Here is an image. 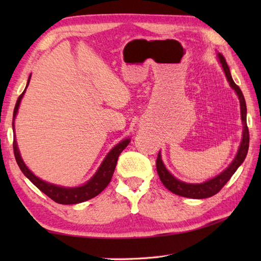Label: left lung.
Masks as SVG:
<instances>
[{
  "label": "left lung",
  "mask_w": 261,
  "mask_h": 261,
  "mask_svg": "<svg viewBox=\"0 0 261 261\" xmlns=\"http://www.w3.org/2000/svg\"><path fill=\"white\" fill-rule=\"evenodd\" d=\"M218 58L220 60L221 65H222L223 71L226 76V79H228V82L230 83V86L236 91L238 97L240 99L243 132H242V140L240 143L239 150H238L234 159L232 160V163L229 165L228 168L224 169L222 173L219 174L218 176L213 177L212 179L201 182V184H188V182L180 181L179 179L175 178V177L167 170V168L165 167V165L162 160V154H160V151H159L157 162H156V167H157V173L159 175V178L165 185V187L168 188L170 192H173L174 194H176V195L190 197V198H196V199L206 198V197L215 195L216 193H219L221 190H222V187L229 181L232 175L236 173L237 169L240 167V165L243 163V160H245L247 157L248 149H249V130L247 125V105H246L245 97H243V94L240 90V87L236 84L233 80H232L229 66L226 64L224 57L221 54H218Z\"/></svg>",
  "instance_id": "left-lung-1"
}]
</instances>
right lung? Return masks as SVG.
I'll use <instances>...</instances> for the list:
<instances>
[{"mask_svg": "<svg viewBox=\"0 0 261 261\" xmlns=\"http://www.w3.org/2000/svg\"><path fill=\"white\" fill-rule=\"evenodd\" d=\"M30 77L31 75L29 76V80H28L25 88L28 87V85H29ZM25 88L19 96L14 107L13 122H12L13 134H14V119H15L16 113H18L19 105L22 97H23ZM129 142H130V139H124L120 143H118L114 148H112V150L108 153V156L105 157L103 163L101 164V166H99V168L97 169L95 175H94L92 178L86 182V184L79 187H63V186L54 185V184H50V182H47L39 178V177H37L29 168L27 167L25 164L23 163V160H22L18 145H16V141H15V135L13 136V151H14L16 163H18L22 173H23L24 176L28 177V179H29L33 185L37 186L42 193H45L48 197H50L53 201L59 204H77V203L85 202V201H88V199L95 197L109 185V182L111 181V178H112L113 176L116 162H118L120 153L124 150L125 147L129 145Z\"/></svg>", "mask_w": 261, "mask_h": 261, "instance_id": "1", "label": "right lung"}]
</instances>
